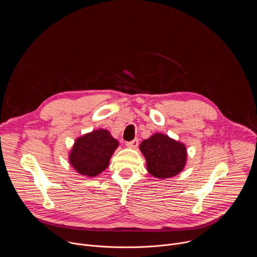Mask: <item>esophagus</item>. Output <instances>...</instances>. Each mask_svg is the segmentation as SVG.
Wrapping results in <instances>:
<instances>
[{"label":"esophagus","mask_w":257,"mask_h":257,"mask_svg":"<svg viewBox=\"0 0 257 257\" xmlns=\"http://www.w3.org/2000/svg\"><path fill=\"white\" fill-rule=\"evenodd\" d=\"M138 143H139L138 139H134V140H132V141L127 142L126 145L128 146V148H130V149H136L137 146H138Z\"/></svg>","instance_id":"esophagus-1"}]
</instances>
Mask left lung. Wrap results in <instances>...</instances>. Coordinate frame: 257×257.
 <instances>
[{
  "mask_svg": "<svg viewBox=\"0 0 257 257\" xmlns=\"http://www.w3.org/2000/svg\"><path fill=\"white\" fill-rule=\"evenodd\" d=\"M139 149L145 157L148 171L156 178L174 177L185 167L187 160L185 145L165 134H154L143 140Z\"/></svg>",
  "mask_w": 257,
  "mask_h": 257,
  "instance_id": "obj_1",
  "label": "left lung"
}]
</instances>
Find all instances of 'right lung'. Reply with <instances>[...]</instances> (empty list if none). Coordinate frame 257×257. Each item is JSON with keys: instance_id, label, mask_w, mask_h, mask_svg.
Wrapping results in <instances>:
<instances>
[{"instance_id": "obj_1", "label": "right lung", "mask_w": 257, "mask_h": 257, "mask_svg": "<svg viewBox=\"0 0 257 257\" xmlns=\"http://www.w3.org/2000/svg\"><path fill=\"white\" fill-rule=\"evenodd\" d=\"M119 142L105 129L93 130L75 140L69 163L82 176L95 177L103 172Z\"/></svg>"}]
</instances>
